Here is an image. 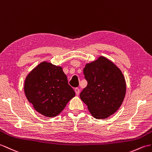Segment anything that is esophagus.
I'll list each match as a JSON object with an SVG mask.
<instances>
[{
  "instance_id": "obj_1",
  "label": "esophagus",
  "mask_w": 152,
  "mask_h": 152,
  "mask_svg": "<svg viewBox=\"0 0 152 152\" xmlns=\"http://www.w3.org/2000/svg\"><path fill=\"white\" fill-rule=\"evenodd\" d=\"M75 93H76V95H78L80 94V89H78V88H75Z\"/></svg>"
}]
</instances>
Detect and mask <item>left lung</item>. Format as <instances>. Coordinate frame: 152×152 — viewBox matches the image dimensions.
Segmentation results:
<instances>
[{"instance_id": "obj_1", "label": "left lung", "mask_w": 152, "mask_h": 152, "mask_svg": "<svg viewBox=\"0 0 152 152\" xmlns=\"http://www.w3.org/2000/svg\"><path fill=\"white\" fill-rule=\"evenodd\" d=\"M83 74L87 86L80 96L91 115L104 119L114 114L126 94V81L121 70L110 60L100 56L86 64Z\"/></svg>"}]
</instances>
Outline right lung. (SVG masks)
<instances>
[{
    "mask_svg": "<svg viewBox=\"0 0 152 152\" xmlns=\"http://www.w3.org/2000/svg\"><path fill=\"white\" fill-rule=\"evenodd\" d=\"M24 89L34 108L47 117L59 115L75 96L61 66L46 61L41 63L28 74Z\"/></svg>",
    "mask_w": 152,
    "mask_h": 152,
    "instance_id": "obj_1",
    "label": "right lung"
}]
</instances>
